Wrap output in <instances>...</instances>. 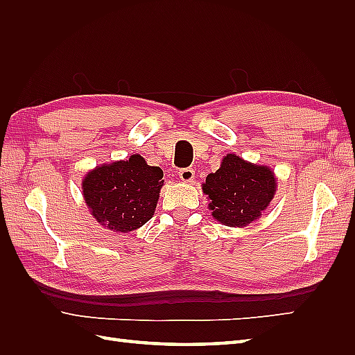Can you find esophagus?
Listing matches in <instances>:
<instances>
[{
  "instance_id": "1",
  "label": "esophagus",
  "mask_w": 355,
  "mask_h": 355,
  "mask_svg": "<svg viewBox=\"0 0 355 355\" xmlns=\"http://www.w3.org/2000/svg\"><path fill=\"white\" fill-rule=\"evenodd\" d=\"M194 176H196L194 168L185 167V168H180V170H179V178H180V180H184V182H192V179H194Z\"/></svg>"
}]
</instances>
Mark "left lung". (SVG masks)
I'll list each match as a JSON object with an SVG mask.
<instances>
[{"label": "left lung", "mask_w": 355, "mask_h": 355, "mask_svg": "<svg viewBox=\"0 0 355 355\" xmlns=\"http://www.w3.org/2000/svg\"><path fill=\"white\" fill-rule=\"evenodd\" d=\"M202 191L209 196L213 218L228 227H245L261 216L275 192L272 171L228 154L220 168L206 178Z\"/></svg>", "instance_id": "left-lung-1"}]
</instances>
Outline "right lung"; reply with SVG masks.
Instances as JSON below:
<instances>
[{"instance_id": "1", "label": "right lung", "mask_w": 355, "mask_h": 355, "mask_svg": "<svg viewBox=\"0 0 355 355\" xmlns=\"http://www.w3.org/2000/svg\"><path fill=\"white\" fill-rule=\"evenodd\" d=\"M163 182V170L132 155L90 171L83 192L96 220L108 230L128 232L153 218Z\"/></svg>"}]
</instances>
